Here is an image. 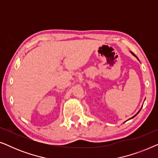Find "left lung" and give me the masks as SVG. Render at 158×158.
<instances>
[{
	"instance_id": "left-lung-1",
	"label": "left lung",
	"mask_w": 158,
	"mask_h": 158,
	"mask_svg": "<svg viewBox=\"0 0 158 158\" xmlns=\"http://www.w3.org/2000/svg\"><path fill=\"white\" fill-rule=\"evenodd\" d=\"M131 54H132V55H135V57H136V55H135V54H134L133 52H131ZM137 59H138V58H137ZM139 111H140V110H139ZM139 112H138V113H139ZM138 113H137V114H138ZM137 114H136V115H137ZM136 115H135V116H133V117H131V118H134V117H135V116Z\"/></svg>"
}]
</instances>
